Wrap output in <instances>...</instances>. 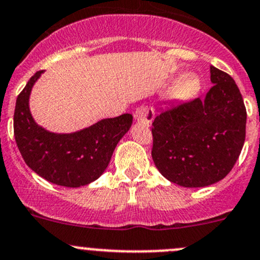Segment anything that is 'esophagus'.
Returning a JSON list of instances; mask_svg holds the SVG:
<instances>
[{
	"instance_id": "34e87169",
	"label": "esophagus",
	"mask_w": 260,
	"mask_h": 260,
	"mask_svg": "<svg viewBox=\"0 0 260 260\" xmlns=\"http://www.w3.org/2000/svg\"><path fill=\"white\" fill-rule=\"evenodd\" d=\"M134 117H135L136 121L141 122V124L150 125L155 117V110L152 108H150V106L141 105L135 110Z\"/></svg>"
}]
</instances>
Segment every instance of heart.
<instances>
[{"mask_svg": "<svg viewBox=\"0 0 260 260\" xmlns=\"http://www.w3.org/2000/svg\"><path fill=\"white\" fill-rule=\"evenodd\" d=\"M202 89V80L198 75L188 74L184 75L180 81L174 87L173 98L178 101H188L194 99Z\"/></svg>", "mask_w": 260, "mask_h": 260, "instance_id": "heart-1", "label": "heart"}]
</instances>
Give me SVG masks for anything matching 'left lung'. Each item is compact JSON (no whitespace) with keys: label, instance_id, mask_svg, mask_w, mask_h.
Returning <instances> with one entry per match:
<instances>
[{"label":"left lung","instance_id":"8db88e82","mask_svg":"<svg viewBox=\"0 0 260 260\" xmlns=\"http://www.w3.org/2000/svg\"><path fill=\"white\" fill-rule=\"evenodd\" d=\"M204 99L174 105L154 119L151 156L162 176L185 188L225 178L245 140L247 110L233 77L210 66Z\"/></svg>","mask_w":260,"mask_h":260}]
</instances>
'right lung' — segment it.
Returning <instances> with one entry per match:
<instances>
[{"instance_id":"obj_1","label":"right lung","mask_w":260,"mask_h":260,"mask_svg":"<svg viewBox=\"0 0 260 260\" xmlns=\"http://www.w3.org/2000/svg\"><path fill=\"white\" fill-rule=\"evenodd\" d=\"M42 72L37 71L28 80L16 100L13 134L17 148L27 167L50 183L68 188L87 185L108 168L133 116L104 119L74 134L49 133L36 125L28 109L31 89Z\"/></svg>"}]
</instances>
